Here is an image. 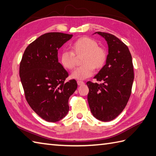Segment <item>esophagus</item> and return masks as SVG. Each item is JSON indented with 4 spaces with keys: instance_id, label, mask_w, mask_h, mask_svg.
Wrapping results in <instances>:
<instances>
[{
    "instance_id": "esophagus-1",
    "label": "esophagus",
    "mask_w": 156,
    "mask_h": 156,
    "mask_svg": "<svg viewBox=\"0 0 156 156\" xmlns=\"http://www.w3.org/2000/svg\"><path fill=\"white\" fill-rule=\"evenodd\" d=\"M77 83H78V85H79V86H82V85H84V84H85L84 82L80 81V80H78V81L77 82Z\"/></svg>"
}]
</instances>
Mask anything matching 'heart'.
<instances>
[{
  "label": "heart",
  "mask_w": 156,
  "mask_h": 156,
  "mask_svg": "<svg viewBox=\"0 0 156 156\" xmlns=\"http://www.w3.org/2000/svg\"><path fill=\"white\" fill-rule=\"evenodd\" d=\"M71 52L64 51L60 55V63L68 70L75 68L76 58H81L80 67L72 73L71 77L76 80H84L93 74L94 69H101L107 59V53L104 48L98 46L94 39L88 37L78 39L69 46Z\"/></svg>",
  "instance_id": "1"
}]
</instances>
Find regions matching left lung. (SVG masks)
<instances>
[{
  "label": "left lung",
  "instance_id": "1",
  "mask_svg": "<svg viewBox=\"0 0 156 156\" xmlns=\"http://www.w3.org/2000/svg\"><path fill=\"white\" fill-rule=\"evenodd\" d=\"M107 41L106 64L94 76L101 84L87 82L88 102L94 117L102 121L113 120L123 111L131 94L133 65L129 48L115 35L97 31Z\"/></svg>",
  "mask_w": 156,
  "mask_h": 156
}]
</instances>
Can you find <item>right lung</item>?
<instances>
[{"label":"right lung","instance_id":"obj_1","mask_svg":"<svg viewBox=\"0 0 156 156\" xmlns=\"http://www.w3.org/2000/svg\"><path fill=\"white\" fill-rule=\"evenodd\" d=\"M73 35L59 32L41 35L25 49L19 76L26 101L39 117L57 122L67 115L68 100L78 87L76 80L66 81L68 73L58 62V49Z\"/></svg>","mask_w":156,"mask_h":156}]
</instances>
